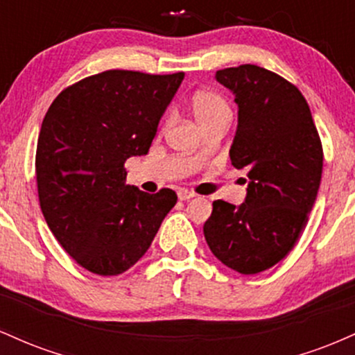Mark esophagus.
Segmentation results:
<instances>
[{
    "instance_id": "obj_1",
    "label": "esophagus",
    "mask_w": 355,
    "mask_h": 355,
    "mask_svg": "<svg viewBox=\"0 0 355 355\" xmlns=\"http://www.w3.org/2000/svg\"><path fill=\"white\" fill-rule=\"evenodd\" d=\"M177 195H178V198H180V200H189V198H193L195 195L191 193V191H189V190H185V189H180L177 191Z\"/></svg>"
}]
</instances>
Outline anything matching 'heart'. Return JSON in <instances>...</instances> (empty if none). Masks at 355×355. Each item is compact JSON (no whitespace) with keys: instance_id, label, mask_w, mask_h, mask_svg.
Returning <instances> with one entry per match:
<instances>
[{"instance_id":"obj_1","label":"heart","mask_w":355,"mask_h":355,"mask_svg":"<svg viewBox=\"0 0 355 355\" xmlns=\"http://www.w3.org/2000/svg\"><path fill=\"white\" fill-rule=\"evenodd\" d=\"M191 112H193L195 118L205 126L210 121L218 120V118L230 116V108L227 101L222 96L214 92H197L191 96Z\"/></svg>"}]
</instances>
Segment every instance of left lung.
I'll return each instance as SVG.
<instances>
[{"mask_svg": "<svg viewBox=\"0 0 355 355\" xmlns=\"http://www.w3.org/2000/svg\"><path fill=\"white\" fill-rule=\"evenodd\" d=\"M215 78L239 105L230 160L245 170L248 187L240 205L214 202L203 235L223 266L259 274L280 262L307 225L324 152L311 108L291 81L257 64L218 70Z\"/></svg>", "mask_w": 355, "mask_h": 355, "instance_id": "1", "label": "left lung"}]
</instances>
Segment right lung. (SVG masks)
<instances>
[{"label": "right lung", "mask_w": 355, "mask_h": 355, "mask_svg": "<svg viewBox=\"0 0 355 355\" xmlns=\"http://www.w3.org/2000/svg\"><path fill=\"white\" fill-rule=\"evenodd\" d=\"M185 73L108 70L64 88L36 146L40 207L60 245L96 275L123 274L148 250L177 193L126 185L125 162L146 155Z\"/></svg>", "instance_id": "add662e5"}]
</instances>
